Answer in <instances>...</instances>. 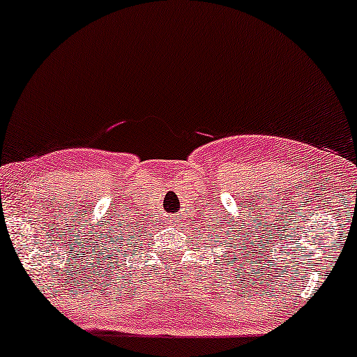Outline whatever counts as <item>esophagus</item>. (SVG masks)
Instances as JSON below:
<instances>
[{"label":"esophagus","mask_w":357,"mask_h":357,"mask_svg":"<svg viewBox=\"0 0 357 357\" xmlns=\"http://www.w3.org/2000/svg\"><path fill=\"white\" fill-rule=\"evenodd\" d=\"M174 220H176V217H174Z\"/></svg>","instance_id":"34e87169"}]
</instances>
